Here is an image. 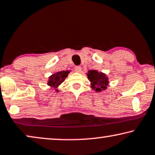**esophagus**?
Masks as SVG:
<instances>
[{"mask_svg":"<svg viewBox=\"0 0 155 155\" xmlns=\"http://www.w3.org/2000/svg\"><path fill=\"white\" fill-rule=\"evenodd\" d=\"M74 71H77V72H81V67L80 66L75 67Z\"/></svg>","mask_w":155,"mask_h":155,"instance_id":"1","label":"esophagus"}]
</instances>
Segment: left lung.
Instances as JSON below:
<instances>
[{
	"mask_svg": "<svg viewBox=\"0 0 155 155\" xmlns=\"http://www.w3.org/2000/svg\"><path fill=\"white\" fill-rule=\"evenodd\" d=\"M88 78L91 82V88L97 92L105 90L108 85V78L104 74L96 70H90L88 72Z\"/></svg>",
	"mask_w": 155,
	"mask_h": 155,
	"instance_id": "8db88e82",
	"label": "left lung"
}]
</instances>
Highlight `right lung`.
<instances>
[{"label": "right lung", "instance_id": "right-lung-1", "mask_svg": "<svg viewBox=\"0 0 155 155\" xmlns=\"http://www.w3.org/2000/svg\"><path fill=\"white\" fill-rule=\"evenodd\" d=\"M69 72H70L69 71H62L51 75L49 77V80L48 81V85L49 86L52 87V88H57L59 85H60L65 80V78L67 77ZM56 91L58 92V90L56 89Z\"/></svg>", "mask_w": 155, "mask_h": 155}]
</instances>
